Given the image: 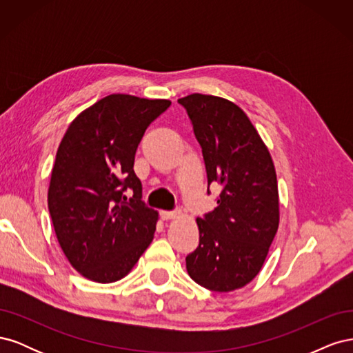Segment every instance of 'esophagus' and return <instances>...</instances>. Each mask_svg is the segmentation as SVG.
<instances>
[{"mask_svg":"<svg viewBox=\"0 0 353 353\" xmlns=\"http://www.w3.org/2000/svg\"><path fill=\"white\" fill-rule=\"evenodd\" d=\"M179 215L178 210H162L160 212V216H162V219H172V218H176Z\"/></svg>","mask_w":353,"mask_h":353,"instance_id":"esophagus-1","label":"esophagus"}]
</instances>
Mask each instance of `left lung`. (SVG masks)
<instances>
[{
  "mask_svg": "<svg viewBox=\"0 0 353 353\" xmlns=\"http://www.w3.org/2000/svg\"><path fill=\"white\" fill-rule=\"evenodd\" d=\"M187 110L201 147L218 206L197 218L199 245L187 254L191 279L212 292H231L261 271L279 230V187L268 148L245 113L213 95L191 94Z\"/></svg>",
  "mask_w": 353,
  "mask_h": 353,
  "instance_id": "left-lung-1",
  "label": "left lung"
}]
</instances>
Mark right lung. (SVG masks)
I'll use <instances>...</instances> for the list:
<instances>
[{
	"label": "right lung",
	"instance_id": "add662e5",
	"mask_svg": "<svg viewBox=\"0 0 353 353\" xmlns=\"http://www.w3.org/2000/svg\"><path fill=\"white\" fill-rule=\"evenodd\" d=\"M169 105L112 94L83 110L63 137L48 210L61 250L85 279H123L153 240L157 212L143 201L134 160L147 126Z\"/></svg>",
	"mask_w": 353,
	"mask_h": 353
}]
</instances>
